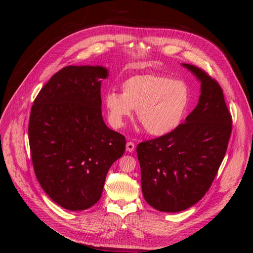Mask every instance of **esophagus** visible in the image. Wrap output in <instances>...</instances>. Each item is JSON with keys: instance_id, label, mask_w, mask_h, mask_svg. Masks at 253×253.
<instances>
[{"instance_id": "1", "label": "esophagus", "mask_w": 253, "mask_h": 253, "mask_svg": "<svg viewBox=\"0 0 253 253\" xmlns=\"http://www.w3.org/2000/svg\"><path fill=\"white\" fill-rule=\"evenodd\" d=\"M134 149H135V144H134V142H132V141H128V142L126 143V151H128V152H133V151H134Z\"/></svg>"}]
</instances>
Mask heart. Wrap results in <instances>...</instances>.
Returning a JSON list of instances; mask_svg holds the SVG:
<instances>
[{
	"instance_id": "obj_1",
	"label": "heart",
	"mask_w": 253,
	"mask_h": 253,
	"mask_svg": "<svg viewBox=\"0 0 253 253\" xmlns=\"http://www.w3.org/2000/svg\"><path fill=\"white\" fill-rule=\"evenodd\" d=\"M122 94L110 90L104 96L111 124L125 126L136 109L137 118L145 131L154 136L171 133L187 112L190 91L187 84L162 74H141L127 78L121 85Z\"/></svg>"
}]
</instances>
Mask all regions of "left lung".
<instances>
[{"mask_svg":"<svg viewBox=\"0 0 253 253\" xmlns=\"http://www.w3.org/2000/svg\"><path fill=\"white\" fill-rule=\"evenodd\" d=\"M182 65L201 81L196 108L171 133L137 145L145 202L179 212L201 201L215 178L232 131L223 89L202 68Z\"/></svg>","mask_w":253,"mask_h":253,"instance_id":"left-lung-1","label":"left lung"}]
</instances>
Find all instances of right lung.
<instances>
[{"label":"right lung","mask_w":253,"mask_h":253,"mask_svg":"<svg viewBox=\"0 0 253 253\" xmlns=\"http://www.w3.org/2000/svg\"><path fill=\"white\" fill-rule=\"evenodd\" d=\"M102 66H65L36 97L28 124L34 170L51 200L70 211L100 200L106 174L124 155L126 138L105 126Z\"/></svg>","instance_id":"right-lung-1"}]
</instances>
